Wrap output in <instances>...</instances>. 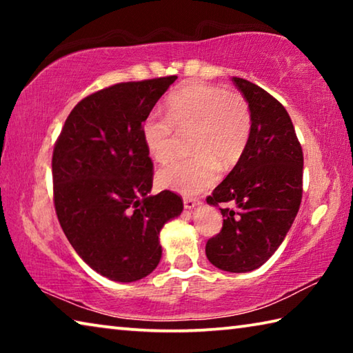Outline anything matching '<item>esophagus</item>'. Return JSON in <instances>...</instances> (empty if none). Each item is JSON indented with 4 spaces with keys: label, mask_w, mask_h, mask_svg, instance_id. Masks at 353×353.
Listing matches in <instances>:
<instances>
[{
    "label": "esophagus",
    "mask_w": 353,
    "mask_h": 353,
    "mask_svg": "<svg viewBox=\"0 0 353 353\" xmlns=\"http://www.w3.org/2000/svg\"><path fill=\"white\" fill-rule=\"evenodd\" d=\"M202 202L199 199H191V198H185L183 199V207L187 208V210H193V208L199 207Z\"/></svg>",
    "instance_id": "esophagus-1"
}]
</instances>
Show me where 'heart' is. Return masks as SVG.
Segmentation results:
<instances>
[{
	"instance_id": "1",
	"label": "heart",
	"mask_w": 353,
	"mask_h": 353,
	"mask_svg": "<svg viewBox=\"0 0 353 353\" xmlns=\"http://www.w3.org/2000/svg\"><path fill=\"white\" fill-rule=\"evenodd\" d=\"M252 126L249 105L241 94L207 83H190L166 101V117L149 113L141 123L148 154L159 163L174 157L179 134L190 139L191 159L177 160L159 171L157 182L185 196L213 187L219 165L234 166L246 149Z\"/></svg>"
}]
</instances>
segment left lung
I'll list each match as a JSON object with an SVG mask.
<instances>
[{"instance_id":"1","label":"left lung","mask_w":353,"mask_h":353,"mask_svg":"<svg viewBox=\"0 0 353 353\" xmlns=\"http://www.w3.org/2000/svg\"><path fill=\"white\" fill-rule=\"evenodd\" d=\"M246 98L252 126L246 149L207 204L219 208L224 223L205 244L213 266L249 272L270 260L291 229L302 201L303 154L294 126L279 101L241 77H232Z\"/></svg>"}]
</instances>
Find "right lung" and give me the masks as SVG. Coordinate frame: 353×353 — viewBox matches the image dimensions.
Here are the masks:
<instances>
[{
    "label": "right lung",
    "instance_id": "add662e5",
    "mask_svg": "<svg viewBox=\"0 0 353 353\" xmlns=\"http://www.w3.org/2000/svg\"><path fill=\"white\" fill-rule=\"evenodd\" d=\"M177 76L121 82L77 103L52 152L54 207L77 255L115 282H135L162 259L160 230L183 210L170 190L149 196L152 160L141 123Z\"/></svg>",
    "mask_w": 353,
    "mask_h": 353
}]
</instances>
